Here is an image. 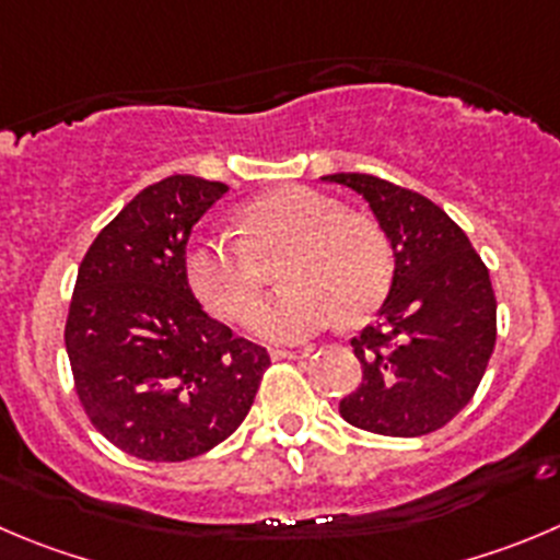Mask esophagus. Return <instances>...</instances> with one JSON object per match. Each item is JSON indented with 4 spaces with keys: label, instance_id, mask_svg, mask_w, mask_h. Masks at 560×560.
Instances as JSON below:
<instances>
[{
    "label": "esophagus",
    "instance_id": "esophagus-1",
    "mask_svg": "<svg viewBox=\"0 0 560 560\" xmlns=\"http://www.w3.org/2000/svg\"><path fill=\"white\" fill-rule=\"evenodd\" d=\"M312 351H270V359L273 362H281V359H306Z\"/></svg>",
    "mask_w": 560,
    "mask_h": 560
}]
</instances>
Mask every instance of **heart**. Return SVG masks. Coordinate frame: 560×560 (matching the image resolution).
Here are the masks:
<instances>
[{"instance_id": "b5f03b06", "label": "heart", "mask_w": 560, "mask_h": 560, "mask_svg": "<svg viewBox=\"0 0 560 560\" xmlns=\"http://www.w3.org/2000/svg\"><path fill=\"white\" fill-rule=\"evenodd\" d=\"M245 243L203 234L185 250V279L212 315L237 320L259 292L256 256L287 248L279 281L248 315V331L270 345H298L342 317L359 323L384 301L392 256L378 226L345 215L342 203L304 185H284L240 212Z\"/></svg>"}]
</instances>
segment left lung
<instances>
[{"label": "left lung", "instance_id": "8db88e82", "mask_svg": "<svg viewBox=\"0 0 560 560\" xmlns=\"http://www.w3.org/2000/svg\"><path fill=\"white\" fill-rule=\"evenodd\" d=\"M359 192L395 256L378 320L351 339L362 384L339 400L345 422L381 436H422L472 400L498 339L483 259L445 209L370 174H328Z\"/></svg>", "mask_w": 560, "mask_h": 560}]
</instances>
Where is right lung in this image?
Listing matches in <instances>:
<instances>
[{
  "instance_id": "obj_1",
  "label": "right lung",
  "mask_w": 560,
  "mask_h": 560,
  "mask_svg": "<svg viewBox=\"0 0 560 560\" xmlns=\"http://www.w3.org/2000/svg\"><path fill=\"white\" fill-rule=\"evenodd\" d=\"M229 187L176 174L98 232L77 273L66 351L104 439L145 462H185L232 436L270 357L212 320L185 279L192 226Z\"/></svg>"
}]
</instances>
